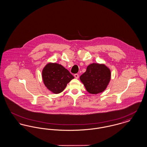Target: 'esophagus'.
Wrapping results in <instances>:
<instances>
[{
    "instance_id": "1",
    "label": "esophagus",
    "mask_w": 147,
    "mask_h": 147,
    "mask_svg": "<svg viewBox=\"0 0 147 147\" xmlns=\"http://www.w3.org/2000/svg\"><path fill=\"white\" fill-rule=\"evenodd\" d=\"M74 77H75V78L76 79H78L79 78V75L78 74H74Z\"/></svg>"
}]
</instances>
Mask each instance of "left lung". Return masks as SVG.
Returning a JSON list of instances; mask_svg holds the SVG:
<instances>
[{
	"mask_svg": "<svg viewBox=\"0 0 147 147\" xmlns=\"http://www.w3.org/2000/svg\"><path fill=\"white\" fill-rule=\"evenodd\" d=\"M111 77L110 68L104 64L91 63L80 80L86 91L90 94H97L105 91L109 84Z\"/></svg>",
	"mask_w": 147,
	"mask_h": 147,
	"instance_id": "8db88e82",
	"label": "left lung"
}]
</instances>
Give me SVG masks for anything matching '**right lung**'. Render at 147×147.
Masks as SVG:
<instances>
[{
	"label": "right lung",
	"instance_id": "obj_1",
	"mask_svg": "<svg viewBox=\"0 0 147 147\" xmlns=\"http://www.w3.org/2000/svg\"><path fill=\"white\" fill-rule=\"evenodd\" d=\"M42 80L45 86L53 94H59L74 78L61 64L47 63L42 71Z\"/></svg>",
	"mask_w": 147,
	"mask_h": 147
}]
</instances>
